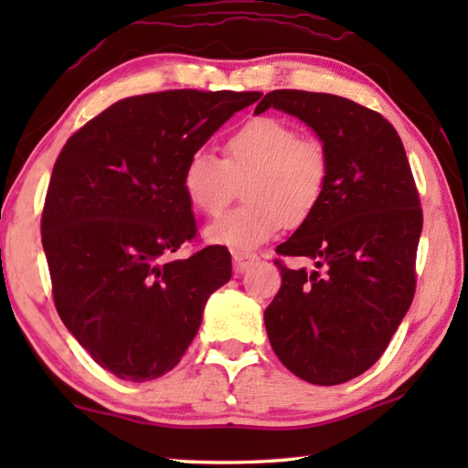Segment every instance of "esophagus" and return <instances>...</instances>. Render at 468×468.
Wrapping results in <instances>:
<instances>
[{
	"label": "esophagus",
	"mask_w": 468,
	"mask_h": 468,
	"mask_svg": "<svg viewBox=\"0 0 468 468\" xmlns=\"http://www.w3.org/2000/svg\"><path fill=\"white\" fill-rule=\"evenodd\" d=\"M258 256L256 253H248V251H235L233 253V271L235 274H241L248 271V268L256 262Z\"/></svg>",
	"instance_id": "obj_1"
}]
</instances>
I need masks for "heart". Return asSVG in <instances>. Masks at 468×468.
Here are the masks:
<instances>
[{"mask_svg": "<svg viewBox=\"0 0 468 468\" xmlns=\"http://www.w3.org/2000/svg\"><path fill=\"white\" fill-rule=\"evenodd\" d=\"M330 161L320 140L299 138L279 117L262 115L239 125L225 142V161L196 150L181 173V187L196 212L217 217L241 181L245 204L206 229V239L237 251L271 241L287 225H301L318 208L328 186Z\"/></svg>", "mask_w": 468, "mask_h": 468, "instance_id": "obj_1", "label": "heart"}]
</instances>
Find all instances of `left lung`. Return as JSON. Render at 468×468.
<instances>
[{
  "label": "left lung",
  "mask_w": 468,
  "mask_h": 468,
  "mask_svg": "<svg viewBox=\"0 0 468 468\" xmlns=\"http://www.w3.org/2000/svg\"><path fill=\"white\" fill-rule=\"evenodd\" d=\"M271 107L315 132L330 176L314 215L276 248L315 268L276 260L282 284L264 312L266 332L297 378L343 384L382 357L413 301L419 194L400 136L376 111L336 94L272 90L253 113Z\"/></svg>",
  "instance_id": "left-lung-1"
}]
</instances>
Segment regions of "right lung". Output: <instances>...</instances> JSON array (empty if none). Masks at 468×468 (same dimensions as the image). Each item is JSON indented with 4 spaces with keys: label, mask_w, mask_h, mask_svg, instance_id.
<instances>
[{
    "label": "right lung",
    "mask_w": 468,
    "mask_h": 468,
    "mask_svg": "<svg viewBox=\"0 0 468 468\" xmlns=\"http://www.w3.org/2000/svg\"><path fill=\"white\" fill-rule=\"evenodd\" d=\"M260 92L167 90L122 99L66 142L41 233L61 322L102 369L148 382L184 357L231 256L194 239L181 173L196 150Z\"/></svg>",
    "instance_id": "add662e5"
}]
</instances>
